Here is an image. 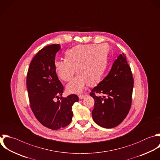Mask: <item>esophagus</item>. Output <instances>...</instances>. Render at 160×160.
<instances>
[{"instance_id": "1", "label": "esophagus", "mask_w": 160, "mask_h": 160, "mask_svg": "<svg viewBox=\"0 0 160 160\" xmlns=\"http://www.w3.org/2000/svg\"><path fill=\"white\" fill-rule=\"evenodd\" d=\"M85 98V96L84 95H79V98L80 99H84Z\"/></svg>"}]
</instances>
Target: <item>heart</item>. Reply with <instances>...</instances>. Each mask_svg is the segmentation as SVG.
I'll list each match as a JSON object with an SVG mask.
<instances>
[{
	"instance_id": "b5f03b06",
	"label": "heart",
	"mask_w": 160,
	"mask_h": 160,
	"mask_svg": "<svg viewBox=\"0 0 160 160\" xmlns=\"http://www.w3.org/2000/svg\"><path fill=\"white\" fill-rule=\"evenodd\" d=\"M108 47L105 44L76 46L65 54V60L56 61L54 68L58 77L69 81L76 72L78 75L66 86L69 93L80 94L88 86L98 83L108 66Z\"/></svg>"
}]
</instances>
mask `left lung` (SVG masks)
I'll list each match as a JSON object with an SVG mask.
<instances>
[{"instance_id": "obj_1", "label": "left lung", "mask_w": 160, "mask_h": 160, "mask_svg": "<svg viewBox=\"0 0 160 160\" xmlns=\"http://www.w3.org/2000/svg\"><path fill=\"white\" fill-rule=\"evenodd\" d=\"M134 80L126 57L120 54L108 76L90 94L95 101L92 116L94 121L104 128L119 125L128 115L132 100ZM95 93H102L97 97Z\"/></svg>"}]
</instances>
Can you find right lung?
Masks as SVG:
<instances>
[{"label":"right lung","instance_id":"1","mask_svg":"<svg viewBox=\"0 0 160 160\" xmlns=\"http://www.w3.org/2000/svg\"><path fill=\"white\" fill-rule=\"evenodd\" d=\"M60 49L59 44H52L40 50L30 64L26 82L35 116L43 126L54 130L70 124L72 105L79 101L75 94L61 97L59 100L64 88L56 72L54 62Z\"/></svg>","mask_w":160,"mask_h":160}]
</instances>
